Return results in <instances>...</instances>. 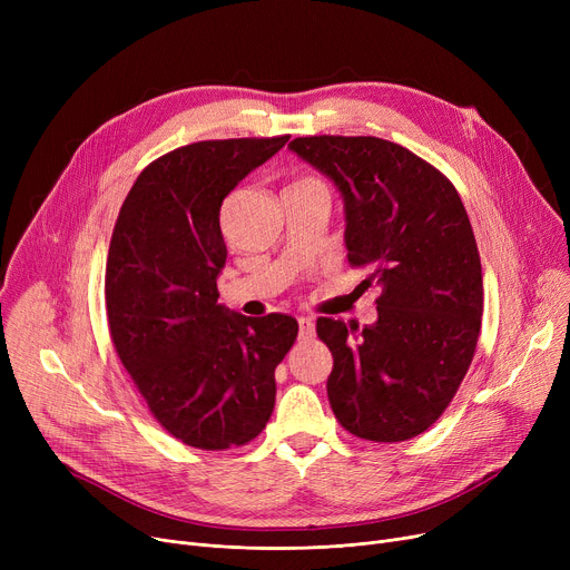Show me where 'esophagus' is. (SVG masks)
Listing matches in <instances>:
<instances>
[{
  "mask_svg": "<svg viewBox=\"0 0 570 570\" xmlns=\"http://www.w3.org/2000/svg\"><path fill=\"white\" fill-rule=\"evenodd\" d=\"M297 327H301V333H297V337H301L303 342L305 340H312L314 337V333H316V325H314V321L312 318H297Z\"/></svg>",
  "mask_w": 570,
  "mask_h": 570,
  "instance_id": "1",
  "label": "esophagus"
}]
</instances>
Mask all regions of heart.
Listing matches in <instances>:
<instances>
[{
  "label": "heart",
  "instance_id": "heart-1",
  "mask_svg": "<svg viewBox=\"0 0 570 570\" xmlns=\"http://www.w3.org/2000/svg\"><path fill=\"white\" fill-rule=\"evenodd\" d=\"M305 183H314V179H301V183H295V185H305Z\"/></svg>",
  "mask_w": 570,
  "mask_h": 570
}]
</instances>
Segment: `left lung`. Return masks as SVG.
<instances>
[{"instance_id": "8db88e82", "label": "left lung", "mask_w": 570, "mask_h": 570, "mask_svg": "<svg viewBox=\"0 0 570 570\" xmlns=\"http://www.w3.org/2000/svg\"><path fill=\"white\" fill-rule=\"evenodd\" d=\"M288 147L340 189L348 263L370 269L361 286L381 291L372 325L316 321L335 361V417L367 441L423 434L455 397L481 333V256L462 198L391 140L307 136Z\"/></svg>"}]
</instances>
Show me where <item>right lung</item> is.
Returning a JSON list of instances; mask_svg holds the SVG:
<instances>
[{
    "instance_id": "add662e5",
    "label": "right lung",
    "mask_w": 570,
    "mask_h": 570,
    "mask_svg": "<svg viewBox=\"0 0 570 570\" xmlns=\"http://www.w3.org/2000/svg\"><path fill=\"white\" fill-rule=\"evenodd\" d=\"M288 136L200 140L134 183L106 263L110 337L159 425L200 451L245 445L275 409V370L297 337L286 314L243 316L217 303L226 263L224 198Z\"/></svg>"
}]
</instances>
